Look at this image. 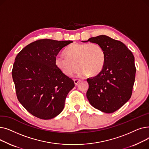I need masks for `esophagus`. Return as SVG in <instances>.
<instances>
[{
  "label": "esophagus",
  "instance_id": "34e87169",
  "mask_svg": "<svg viewBox=\"0 0 149 149\" xmlns=\"http://www.w3.org/2000/svg\"><path fill=\"white\" fill-rule=\"evenodd\" d=\"M80 80H78V79H74V83H75V85L77 86L78 84V83H79L80 82Z\"/></svg>",
  "mask_w": 149,
  "mask_h": 149
}]
</instances>
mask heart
I'll use <instances>...</instances> for the list:
<instances>
[{
  "mask_svg": "<svg viewBox=\"0 0 149 149\" xmlns=\"http://www.w3.org/2000/svg\"><path fill=\"white\" fill-rule=\"evenodd\" d=\"M64 55L65 57L57 56L55 64L63 74L69 77L76 72L77 67L80 69V77L96 75L104 65V51L98 43L72 44L66 49Z\"/></svg>",
  "mask_w": 149,
  "mask_h": 149,
  "instance_id": "b5f03b06",
  "label": "heart"
}]
</instances>
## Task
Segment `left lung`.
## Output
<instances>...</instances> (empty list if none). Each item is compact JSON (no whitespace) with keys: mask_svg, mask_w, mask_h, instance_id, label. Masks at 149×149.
<instances>
[{"mask_svg":"<svg viewBox=\"0 0 149 149\" xmlns=\"http://www.w3.org/2000/svg\"><path fill=\"white\" fill-rule=\"evenodd\" d=\"M104 51V65L96 76L88 78L86 97L90 104L105 113H113L130 98L136 68L132 52L120 41L101 35L88 39Z\"/></svg>","mask_w":149,"mask_h":149,"instance_id":"left-lung-1","label":"left lung"}]
</instances>
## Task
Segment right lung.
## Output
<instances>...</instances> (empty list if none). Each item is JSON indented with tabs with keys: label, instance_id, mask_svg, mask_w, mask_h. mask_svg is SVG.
<instances>
[{
	"label": "right lung",
	"instance_id": "right-lung-1",
	"mask_svg": "<svg viewBox=\"0 0 149 149\" xmlns=\"http://www.w3.org/2000/svg\"><path fill=\"white\" fill-rule=\"evenodd\" d=\"M72 42L40 39L25 46L15 58L12 77L17 99L38 118L49 120L60 114L75 86L55 64L58 54Z\"/></svg>",
	"mask_w": 149,
	"mask_h": 149
}]
</instances>
